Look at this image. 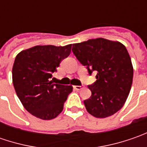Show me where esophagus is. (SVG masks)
Masks as SVG:
<instances>
[{
    "instance_id": "34e87169",
    "label": "esophagus",
    "mask_w": 147,
    "mask_h": 147,
    "mask_svg": "<svg viewBox=\"0 0 147 147\" xmlns=\"http://www.w3.org/2000/svg\"><path fill=\"white\" fill-rule=\"evenodd\" d=\"M74 88L75 90L79 91V90H81V89L82 88V86H74Z\"/></svg>"
}]
</instances>
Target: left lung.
Segmentation results:
<instances>
[{
    "label": "left lung",
    "instance_id": "obj_1",
    "mask_svg": "<svg viewBox=\"0 0 147 147\" xmlns=\"http://www.w3.org/2000/svg\"><path fill=\"white\" fill-rule=\"evenodd\" d=\"M72 51L96 81L89 85L91 97L84 100L89 114L96 118L113 115L127 100L133 83V68L126 47L105 38L73 44Z\"/></svg>",
    "mask_w": 147,
    "mask_h": 147
}]
</instances>
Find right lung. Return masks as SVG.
<instances>
[{
  "label": "right lung",
  "instance_id": "obj_1",
  "mask_svg": "<svg viewBox=\"0 0 147 147\" xmlns=\"http://www.w3.org/2000/svg\"><path fill=\"white\" fill-rule=\"evenodd\" d=\"M71 47L72 44L35 46L16 55L12 69L14 90L24 107L33 116L50 120L62 112L73 87L53 83L50 79L60 62L69 55Z\"/></svg>",
  "mask_w": 147,
  "mask_h": 147
}]
</instances>
